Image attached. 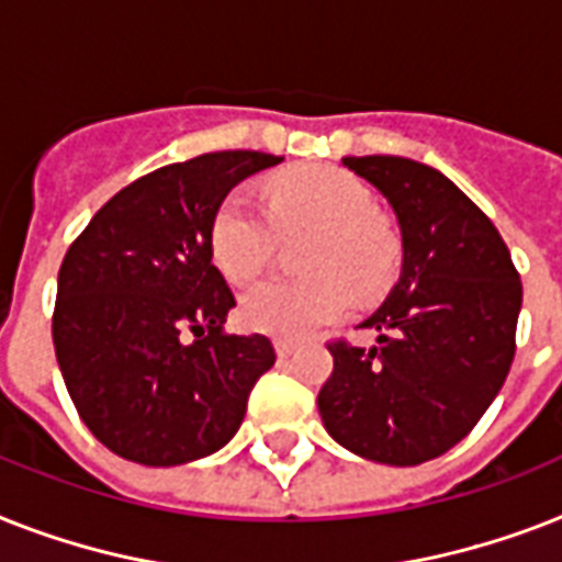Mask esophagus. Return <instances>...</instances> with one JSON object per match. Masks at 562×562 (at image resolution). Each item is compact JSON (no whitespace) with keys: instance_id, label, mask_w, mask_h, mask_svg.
Returning a JSON list of instances; mask_svg holds the SVG:
<instances>
[{"instance_id":"34e87169","label":"esophagus","mask_w":562,"mask_h":562,"mask_svg":"<svg viewBox=\"0 0 562 562\" xmlns=\"http://www.w3.org/2000/svg\"><path fill=\"white\" fill-rule=\"evenodd\" d=\"M273 349H277V355H280V358H291V355L296 352V340H289V337H277V340H273Z\"/></svg>"}]
</instances>
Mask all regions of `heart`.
I'll return each mask as SVG.
<instances>
[{
    "label": "heart",
    "instance_id": "1",
    "mask_svg": "<svg viewBox=\"0 0 562 562\" xmlns=\"http://www.w3.org/2000/svg\"><path fill=\"white\" fill-rule=\"evenodd\" d=\"M312 231L305 277L268 280L245 291L241 321L277 337H303L340 321L352 300L372 303L398 277L401 236L375 210L358 176L331 164H305L268 181V210L231 190L210 218V254L227 280L250 282L271 266L280 236Z\"/></svg>",
    "mask_w": 562,
    "mask_h": 562
}]
</instances>
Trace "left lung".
<instances>
[{
  "label": "left lung",
  "instance_id": "obj_1",
  "mask_svg": "<svg viewBox=\"0 0 562 562\" xmlns=\"http://www.w3.org/2000/svg\"><path fill=\"white\" fill-rule=\"evenodd\" d=\"M395 210L401 277L360 328L335 340L317 395L328 436L369 462H430L468 436L514 360L522 282L494 222L447 176L398 155L344 158Z\"/></svg>",
  "mask_w": 562,
  "mask_h": 562
}]
</instances>
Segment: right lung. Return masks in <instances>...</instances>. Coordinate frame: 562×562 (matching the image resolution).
I'll list each match as a JSON object with an SVG mask.
<instances>
[{
    "label": "right lung",
    "mask_w": 562,
    "mask_h": 562,
    "mask_svg": "<svg viewBox=\"0 0 562 562\" xmlns=\"http://www.w3.org/2000/svg\"><path fill=\"white\" fill-rule=\"evenodd\" d=\"M280 161L227 149L167 164L112 195L71 241L54 349L77 413L112 453L172 468L239 430L277 355L266 335L225 331L236 300L213 266L210 218L239 181Z\"/></svg>",
    "instance_id": "right-lung-1"
}]
</instances>
